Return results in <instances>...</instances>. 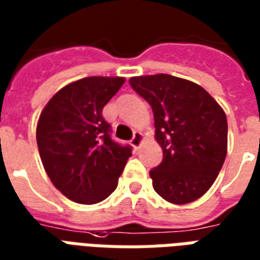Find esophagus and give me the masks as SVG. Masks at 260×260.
Segmentation results:
<instances>
[{
  "label": "esophagus",
  "instance_id": "1",
  "mask_svg": "<svg viewBox=\"0 0 260 260\" xmlns=\"http://www.w3.org/2000/svg\"><path fill=\"white\" fill-rule=\"evenodd\" d=\"M143 141H144V134H143V133H140V132L134 133V136H133V138H132V145H133V147H134L136 149H138L140 147H141Z\"/></svg>",
  "mask_w": 260,
  "mask_h": 260
}]
</instances>
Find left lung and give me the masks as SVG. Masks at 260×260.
Here are the masks:
<instances>
[{
	"label": "left lung",
	"mask_w": 260,
	"mask_h": 260,
	"mask_svg": "<svg viewBox=\"0 0 260 260\" xmlns=\"http://www.w3.org/2000/svg\"><path fill=\"white\" fill-rule=\"evenodd\" d=\"M128 81L152 108L155 140L164 151L162 164L149 172L153 190L176 205L201 198L226 159L224 111L194 81L165 73Z\"/></svg>",
	"instance_id": "1"
}]
</instances>
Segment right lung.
<instances>
[{
  "label": "right lung",
  "instance_id": "1",
  "mask_svg": "<svg viewBox=\"0 0 260 260\" xmlns=\"http://www.w3.org/2000/svg\"><path fill=\"white\" fill-rule=\"evenodd\" d=\"M124 77L91 76L60 88L45 105L36 137L52 184L77 204H98L116 190L128 145L115 143L102 109Z\"/></svg>",
  "mask_w": 260,
  "mask_h": 260
}]
</instances>
